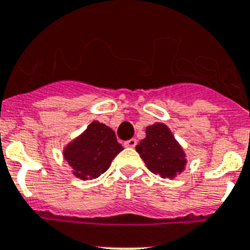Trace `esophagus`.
<instances>
[{
    "label": "esophagus",
    "instance_id": "34e87169",
    "mask_svg": "<svg viewBox=\"0 0 250 250\" xmlns=\"http://www.w3.org/2000/svg\"><path fill=\"white\" fill-rule=\"evenodd\" d=\"M136 144H137V140L131 139V140H127V141H125V146H127V147H135Z\"/></svg>",
    "mask_w": 250,
    "mask_h": 250
}]
</instances>
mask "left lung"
<instances>
[{"instance_id": "1", "label": "left lung", "mask_w": 250, "mask_h": 250, "mask_svg": "<svg viewBox=\"0 0 250 250\" xmlns=\"http://www.w3.org/2000/svg\"><path fill=\"white\" fill-rule=\"evenodd\" d=\"M136 151L149 171L159 173L162 177L173 178L184 171L186 164L184 150L163 123H155L146 128V137L136 145Z\"/></svg>"}]
</instances>
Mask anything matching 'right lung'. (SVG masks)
I'll list each match as a JSON object with an SVG mask.
<instances>
[{
  "instance_id": "1",
  "label": "right lung",
  "mask_w": 250,
  "mask_h": 250,
  "mask_svg": "<svg viewBox=\"0 0 250 250\" xmlns=\"http://www.w3.org/2000/svg\"><path fill=\"white\" fill-rule=\"evenodd\" d=\"M122 150L113 129L100 122H92L82 135L66 146L64 158L77 177L92 180L107 171Z\"/></svg>"
}]
</instances>
